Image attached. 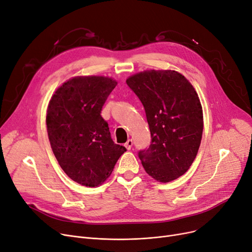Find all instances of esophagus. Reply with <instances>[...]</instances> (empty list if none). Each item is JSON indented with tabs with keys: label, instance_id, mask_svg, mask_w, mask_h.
Wrapping results in <instances>:
<instances>
[{
	"label": "esophagus",
	"instance_id": "1",
	"mask_svg": "<svg viewBox=\"0 0 252 252\" xmlns=\"http://www.w3.org/2000/svg\"><path fill=\"white\" fill-rule=\"evenodd\" d=\"M125 146H126V149H130L132 148V146H133V140L132 139H128L126 142V144H125Z\"/></svg>",
	"mask_w": 252,
	"mask_h": 252
}]
</instances>
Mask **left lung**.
<instances>
[{
	"label": "left lung",
	"instance_id": "left-lung-1",
	"mask_svg": "<svg viewBox=\"0 0 252 252\" xmlns=\"http://www.w3.org/2000/svg\"><path fill=\"white\" fill-rule=\"evenodd\" d=\"M126 84L146 113L151 142L139 150L146 173L170 182L187 172L198 153L203 134V111L192 85L176 71L138 73Z\"/></svg>",
	"mask_w": 252,
	"mask_h": 252
}]
</instances>
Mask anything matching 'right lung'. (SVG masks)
I'll return each instance as SVG.
<instances>
[{
	"label": "right lung",
	"mask_w": 252,
	"mask_h": 252,
	"mask_svg": "<svg viewBox=\"0 0 252 252\" xmlns=\"http://www.w3.org/2000/svg\"><path fill=\"white\" fill-rule=\"evenodd\" d=\"M117 82L102 76L75 77L51 97L47 133L61 168L79 184L94 188L112 173L126 151L115 144L102 108Z\"/></svg>",
	"instance_id": "right-lung-1"
}]
</instances>
